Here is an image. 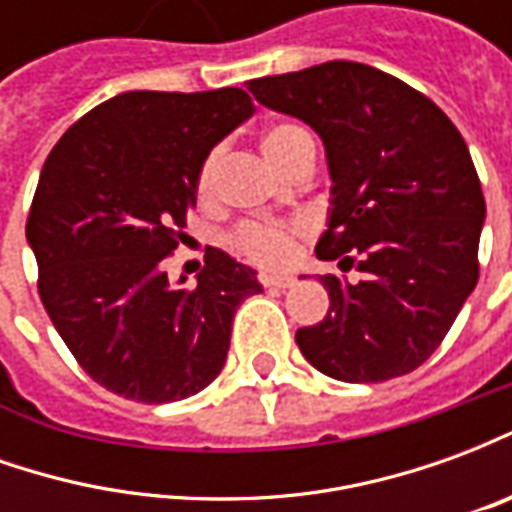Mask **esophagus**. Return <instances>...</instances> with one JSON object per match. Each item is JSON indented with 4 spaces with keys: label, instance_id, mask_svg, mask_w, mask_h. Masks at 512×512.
<instances>
[{
    "label": "esophagus",
    "instance_id": "obj_1",
    "mask_svg": "<svg viewBox=\"0 0 512 512\" xmlns=\"http://www.w3.org/2000/svg\"><path fill=\"white\" fill-rule=\"evenodd\" d=\"M257 282L263 285V288H290V277H282V274H260Z\"/></svg>",
    "mask_w": 512,
    "mask_h": 512
}]
</instances>
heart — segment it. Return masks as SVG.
Segmentation results:
<instances>
[{"mask_svg": "<svg viewBox=\"0 0 512 512\" xmlns=\"http://www.w3.org/2000/svg\"><path fill=\"white\" fill-rule=\"evenodd\" d=\"M260 147H263V156L279 172H285L290 161L301 156L304 147H315V142L296 123H274L260 136ZM216 167H219V153L211 150L202 158L197 178H194V191L202 202L213 197ZM304 230H307L304 222H244L238 224L230 235V249L249 263H257V266H285L296 252V241Z\"/></svg>", "mask_w": 512, "mask_h": 512, "instance_id": "b5f03b06", "label": "heart"}]
</instances>
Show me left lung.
Wrapping results in <instances>:
<instances>
[{"instance_id": "left-lung-1", "label": "left lung", "mask_w": 512, "mask_h": 512, "mask_svg": "<svg viewBox=\"0 0 512 512\" xmlns=\"http://www.w3.org/2000/svg\"><path fill=\"white\" fill-rule=\"evenodd\" d=\"M249 90L321 134L334 208L315 255L359 271L323 274L329 312L296 332L301 354L348 384L417 370L480 277L485 200L461 131L428 95L362 62L263 76Z\"/></svg>"}]
</instances>
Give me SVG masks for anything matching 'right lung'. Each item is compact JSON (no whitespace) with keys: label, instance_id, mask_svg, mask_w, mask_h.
Segmentation results:
<instances>
[{"label":"right lung","instance_id":"obj_1","mask_svg":"<svg viewBox=\"0 0 512 512\" xmlns=\"http://www.w3.org/2000/svg\"><path fill=\"white\" fill-rule=\"evenodd\" d=\"M255 112L238 87L136 90L79 117L51 147L27 216L38 293L95 384L136 403L197 395L219 376L255 271L208 249L197 285L161 263L197 205L202 158Z\"/></svg>","mask_w":512,"mask_h":512}]
</instances>
